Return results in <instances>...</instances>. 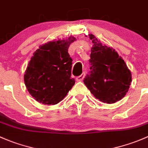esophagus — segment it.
<instances>
[{"label": "esophagus", "mask_w": 148, "mask_h": 148, "mask_svg": "<svg viewBox=\"0 0 148 148\" xmlns=\"http://www.w3.org/2000/svg\"><path fill=\"white\" fill-rule=\"evenodd\" d=\"M85 76H86V73L83 72V73H82V75L79 76V77H77V79H76V80H77V82H82V81H83V79H84Z\"/></svg>", "instance_id": "1"}]
</instances>
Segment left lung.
Masks as SVG:
<instances>
[{
    "mask_svg": "<svg viewBox=\"0 0 148 148\" xmlns=\"http://www.w3.org/2000/svg\"><path fill=\"white\" fill-rule=\"evenodd\" d=\"M93 47L90 54V71L84 80L91 93L101 101L114 103L127 94L132 82L131 71L113 48L88 35Z\"/></svg>",
    "mask_w": 148,
    "mask_h": 148,
    "instance_id": "obj_1",
    "label": "left lung"
}]
</instances>
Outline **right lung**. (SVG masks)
<instances>
[{
	"mask_svg": "<svg viewBox=\"0 0 148 148\" xmlns=\"http://www.w3.org/2000/svg\"><path fill=\"white\" fill-rule=\"evenodd\" d=\"M77 40L48 42L33 53L24 74L29 94L40 103L54 105L64 99L75 84L71 78L72 60L68 53L70 44Z\"/></svg>",
	"mask_w": 148,
	"mask_h": 148,
	"instance_id": "add662e5",
	"label": "right lung"
}]
</instances>
